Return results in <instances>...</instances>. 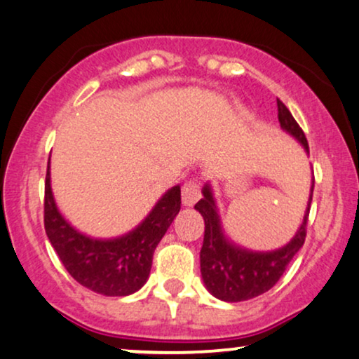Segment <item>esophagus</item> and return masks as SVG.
I'll return each mask as SVG.
<instances>
[{
    "mask_svg": "<svg viewBox=\"0 0 359 359\" xmlns=\"http://www.w3.org/2000/svg\"><path fill=\"white\" fill-rule=\"evenodd\" d=\"M202 195V189H201V182L198 180H187L182 187V202L185 207H192L197 203L198 198Z\"/></svg>",
    "mask_w": 359,
    "mask_h": 359,
    "instance_id": "1",
    "label": "esophagus"
}]
</instances>
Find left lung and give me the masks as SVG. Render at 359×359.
I'll use <instances>...</instances> for the list:
<instances>
[{
	"label": "left lung",
	"mask_w": 359,
	"mask_h": 359,
	"mask_svg": "<svg viewBox=\"0 0 359 359\" xmlns=\"http://www.w3.org/2000/svg\"><path fill=\"white\" fill-rule=\"evenodd\" d=\"M276 106H278L281 129L292 134L310 154L305 133L294 121L292 112L280 99H276ZM313 187H315V179H313L310 201H308L305 217H303V224L298 229L297 235L290 240L288 245L273 252H252L230 242L222 230L219 210L213 201L210 185L207 184L203 187V197L195 203V208L205 222V233H203V245L201 250V271L203 283L213 297L230 303L245 302L275 287L276 281L287 270L288 263L293 260V257L305 243Z\"/></svg>",
	"instance_id": "8db88e82"
}]
</instances>
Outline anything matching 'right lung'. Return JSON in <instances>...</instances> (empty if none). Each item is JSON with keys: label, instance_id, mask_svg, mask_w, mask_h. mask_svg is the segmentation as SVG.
Here are the masks:
<instances>
[{"label": "right lung", "instance_id": "right-lung-1", "mask_svg": "<svg viewBox=\"0 0 359 359\" xmlns=\"http://www.w3.org/2000/svg\"><path fill=\"white\" fill-rule=\"evenodd\" d=\"M180 210V185L162 195L137 229L119 238L99 240L67 224L54 202L49 162L44 184V229L69 275L83 287L106 297H127L144 287L154 250Z\"/></svg>", "mask_w": 359, "mask_h": 359}]
</instances>
